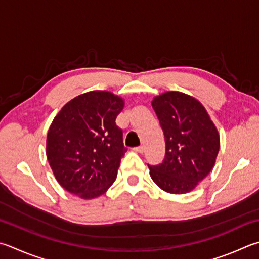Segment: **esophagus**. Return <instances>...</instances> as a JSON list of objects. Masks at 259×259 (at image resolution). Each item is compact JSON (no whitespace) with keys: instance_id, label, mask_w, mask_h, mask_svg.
I'll list each match as a JSON object with an SVG mask.
<instances>
[{"instance_id":"obj_1","label":"esophagus","mask_w":259,"mask_h":259,"mask_svg":"<svg viewBox=\"0 0 259 259\" xmlns=\"http://www.w3.org/2000/svg\"><path fill=\"white\" fill-rule=\"evenodd\" d=\"M135 152H138V153H144L145 152V146H138V147H135L134 148Z\"/></svg>"}]
</instances>
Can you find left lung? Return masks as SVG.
<instances>
[{"mask_svg":"<svg viewBox=\"0 0 259 259\" xmlns=\"http://www.w3.org/2000/svg\"><path fill=\"white\" fill-rule=\"evenodd\" d=\"M165 138V157L149 165L153 181L170 194L195 189L211 171L220 149L218 129L199 101L166 92L152 102Z\"/></svg>","mask_w":259,"mask_h":259,"instance_id":"1","label":"left lung"}]
</instances>
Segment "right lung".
<instances>
[{
	"label": "right lung",
	"mask_w": 259,
	"mask_h": 259,
	"mask_svg": "<svg viewBox=\"0 0 259 259\" xmlns=\"http://www.w3.org/2000/svg\"><path fill=\"white\" fill-rule=\"evenodd\" d=\"M121 97L94 91L74 97L54 117L46 139V155L56 180L82 199L101 196L115 181L126 148L115 119Z\"/></svg>",
	"instance_id": "1"
}]
</instances>
